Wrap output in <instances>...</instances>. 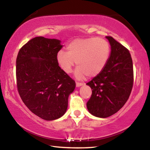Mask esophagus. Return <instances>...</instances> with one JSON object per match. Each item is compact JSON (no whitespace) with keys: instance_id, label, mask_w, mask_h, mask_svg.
Instances as JSON below:
<instances>
[{"instance_id":"esophagus-1","label":"esophagus","mask_w":150,"mask_h":150,"mask_svg":"<svg viewBox=\"0 0 150 150\" xmlns=\"http://www.w3.org/2000/svg\"><path fill=\"white\" fill-rule=\"evenodd\" d=\"M83 85V83H79V82H76V87H80V86H82Z\"/></svg>"}]
</instances>
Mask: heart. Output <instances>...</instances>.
Returning a JSON list of instances; mask_svg holds the SVG:
<instances>
[{
    "label": "heart",
    "instance_id": "obj_1",
    "mask_svg": "<svg viewBox=\"0 0 150 150\" xmlns=\"http://www.w3.org/2000/svg\"><path fill=\"white\" fill-rule=\"evenodd\" d=\"M67 51L61 50L57 54V61L65 73L72 71L75 63L78 66L75 76L79 79L87 75L93 77L103 71L110 54L107 40L100 38H78L67 45Z\"/></svg>",
    "mask_w": 150,
    "mask_h": 150
}]
</instances>
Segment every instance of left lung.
I'll return each instance as SVG.
<instances>
[{"instance_id":"left-lung-1","label":"left lung","mask_w":150,"mask_h":150,"mask_svg":"<svg viewBox=\"0 0 150 150\" xmlns=\"http://www.w3.org/2000/svg\"><path fill=\"white\" fill-rule=\"evenodd\" d=\"M111 54L100 74L87 83L92 95L87 103L89 112L107 118L120 110L128 100L134 83L133 63L128 50L111 36H106Z\"/></svg>"}]
</instances>
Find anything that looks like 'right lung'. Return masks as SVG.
Listing matches in <instances>:
<instances>
[{"instance_id":"add662e5","label":"right lung","mask_w":150,"mask_h":150,"mask_svg":"<svg viewBox=\"0 0 150 150\" xmlns=\"http://www.w3.org/2000/svg\"><path fill=\"white\" fill-rule=\"evenodd\" d=\"M60 40L35 37L19 51L16 58V86L29 110L45 120L64 115L75 82L61 69L57 54Z\"/></svg>"}]
</instances>
